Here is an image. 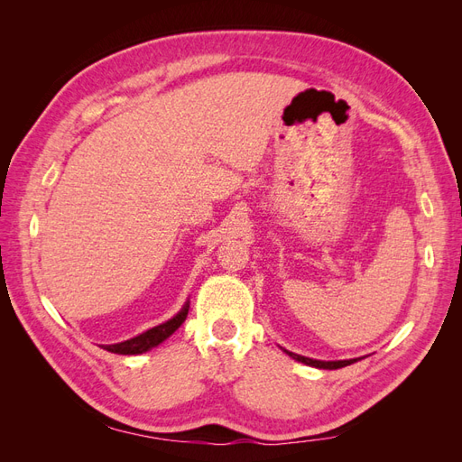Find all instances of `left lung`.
I'll use <instances>...</instances> for the list:
<instances>
[{
    "label": "left lung",
    "mask_w": 462,
    "mask_h": 462,
    "mask_svg": "<svg viewBox=\"0 0 462 462\" xmlns=\"http://www.w3.org/2000/svg\"><path fill=\"white\" fill-rule=\"evenodd\" d=\"M283 351H285L291 358H295V360L302 362V365L314 366V368H321V370H337V368H345V366L353 365V362L358 360V358H348V360H316V358H309V356H302V355H297V353H291V351H287V348H283Z\"/></svg>",
    "instance_id": "obj_1"
}]
</instances>
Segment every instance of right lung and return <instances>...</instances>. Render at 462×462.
<instances>
[{
    "mask_svg": "<svg viewBox=\"0 0 462 462\" xmlns=\"http://www.w3.org/2000/svg\"><path fill=\"white\" fill-rule=\"evenodd\" d=\"M189 314V300L183 304V309H180L173 318H170L163 324L152 328L148 331H143L141 335H136L133 339H127L123 343H114V345H104L106 351L109 353H116V355H143L150 348L158 346L160 343H163L170 335H173L180 324L187 319Z\"/></svg>",
    "mask_w": 462,
    "mask_h": 462,
    "instance_id": "add662e5",
    "label": "right lung"
}]
</instances>
